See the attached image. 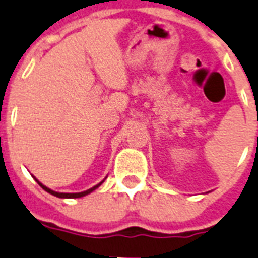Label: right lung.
I'll list each match as a JSON object with an SVG mask.
<instances>
[{
    "mask_svg": "<svg viewBox=\"0 0 258 258\" xmlns=\"http://www.w3.org/2000/svg\"><path fill=\"white\" fill-rule=\"evenodd\" d=\"M35 180H36V179H35ZM36 181H37V180H36ZM102 182H99L98 185L92 186L91 189H87V190H85V192H81V193H58V192H54V190H52V189L47 188V186H45V185H43V184H41L40 181H37V184H39V185H40L41 188H43L44 190H45V192H48V193H50V195L56 196V197H60V198H79V197H83V196H86V195H89V193H91L92 190H95V189L98 188V186L102 185Z\"/></svg>",
    "mask_w": 258,
    "mask_h": 258,
    "instance_id": "add662e5",
    "label": "right lung"
}]
</instances>
